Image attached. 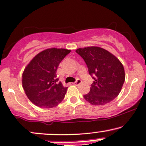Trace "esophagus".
Returning a JSON list of instances; mask_svg holds the SVG:
<instances>
[{"label":"esophagus","instance_id":"1","mask_svg":"<svg viewBox=\"0 0 146 146\" xmlns=\"http://www.w3.org/2000/svg\"><path fill=\"white\" fill-rule=\"evenodd\" d=\"M81 83H82V80H81L80 79H78V80H77L76 82H74V83H73V84H75V85L78 86V85H79V84H80Z\"/></svg>","mask_w":146,"mask_h":146}]
</instances>
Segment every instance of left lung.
I'll return each mask as SVG.
<instances>
[{
	"label": "left lung",
	"instance_id": "1",
	"mask_svg": "<svg viewBox=\"0 0 146 146\" xmlns=\"http://www.w3.org/2000/svg\"><path fill=\"white\" fill-rule=\"evenodd\" d=\"M75 52L82 56L94 79L88 94L84 99L93 105L110 103L122 90L125 80L122 64L108 50L96 46L79 48Z\"/></svg>",
	"mask_w": 146,
	"mask_h": 146
}]
</instances>
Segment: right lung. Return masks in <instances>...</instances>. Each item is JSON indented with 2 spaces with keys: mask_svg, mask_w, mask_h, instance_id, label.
Returning <instances> with one entry per match:
<instances>
[{
  "mask_svg": "<svg viewBox=\"0 0 146 146\" xmlns=\"http://www.w3.org/2000/svg\"><path fill=\"white\" fill-rule=\"evenodd\" d=\"M71 52L63 48H49L36 54L22 74V86L33 104L41 108H55L64 99L67 88L58 82L56 71Z\"/></svg>",
  "mask_w": 146,
  "mask_h": 146,
  "instance_id": "1",
  "label": "right lung"
}]
</instances>
